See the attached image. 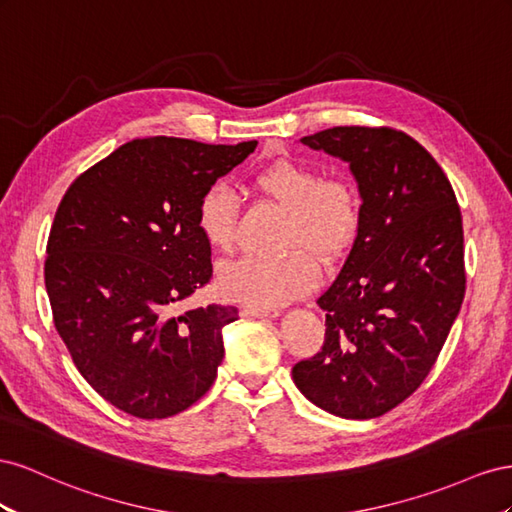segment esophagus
Returning a JSON list of instances; mask_svg holds the SVG:
<instances>
[{
  "mask_svg": "<svg viewBox=\"0 0 512 512\" xmlns=\"http://www.w3.org/2000/svg\"><path fill=\"white\" fill-rule=\"evenodd\" d=\"M242 313L248 317H276L279 315V311L276 309H261V306H253V304L242 306Z\"/></svg>",
  "mask_w": 512,
  "mask_h": 512,
  "instance_id": "34e87169",
  "label": "esophagus"
}]
</instances>
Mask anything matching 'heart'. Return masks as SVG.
Segmentation results:
<instances>
[{
    "label": "heart",
    "instance_id": "heart-1",
    "mask_svg": "<svg viewBox=\"0 0 512 512\" xmlns=\"http://www.w3.org/2000/svg\"><path fill=\"white\" fill-rule=\"evenodd\" d=\"M261 195L287 210L283 257H240L218 270L221 294L244 304L276 309L311 291L321 261L343 257L360 236L364 203L358 184L347 175L324 178L304 160H276L255 173ZM197 229L216 251H229L236 240L238 197L223 182L208 186L197 203Z\"/></svg>",
    "mask_w": 512,
    "mask_h": 512
}]
</instances>
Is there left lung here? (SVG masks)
Masks as SVG:
<instances>
[{"instance_id":"left-lung-1","label":"left lung","mask_w":512,"mask_h":512,"mask_svg":"<svg viewBox=\"0 0 512 512\" xmlns=\"http://www.w3.org/2000/svg\"><path fill=\"white\" fill-rule=\"evenodd\" d=\"M300 141L347 160L364 221L337 279L317 298L324 345L291 375L321 410L377 418L425 382L459 315L461 210L444 169L403 130L334 126Z\"/></svg>"}]
</instances>
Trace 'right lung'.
I'll use <instances>...</instances> for the list:
<instances>
[{
    "instance_id": "add662e5",
    "label": "right lung",
    "mask_w": 512,
    "mask_h": 512,
    "mask_svg": "<svg viewBox=\"0 0 512 512\" xmlns=\"http://www.w3.org/2000/svg\"><path fill=\"white\" fill-rule=\"evenodd\" d=\"M255 148L133 139L83 171L57 206L45 259L55 330L85 382L130 416H175L214 384L238 309L175 306L212 279L195 221L201 193Z\"/></svg>"
}]
</instances>
